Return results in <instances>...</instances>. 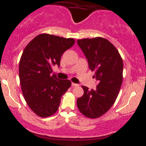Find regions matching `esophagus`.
<instances>
[{"instance_id": "1", "label": "esophagus", "mask_w": 146, "mask_h": 146, "mask_svg": "<svg viewBox=\"0 0 146 146\" xmlns=\"http://www.w3.org/2000/svg\"><path fill=\"white\" fill-rule=\"evenodd\" d=\"M71 85H72V86H73V87H77V86H78V84L74 83V82H72Z\"/></svg>"}]
</instances>
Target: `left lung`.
Listing matches in <instances>:
<instances>
[{"label":"left lung","instance_id":"left-lung-1","mask_svg":"<svg viewBox=\"0 0 146 146\" xmlns=\"http://www.w3.org/2000/svg\"><path fill=\"white\" fill-rule=\"evenodd\" d=\"M78 45L88 60L89 68L98 84L96 89L82 86L84 94L77 100V106L83 115L98 118L105 114L117 99L123 80V61L118 50L102 37L78 40Z\"/></svg>","mask_w":146,"mask_h":146}]
</instances>
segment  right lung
<instances>
[{"label": "right lung", "mask_w": 146, "mask_h": 146, "mask_svg": "<svg viewBox=\"0 0 146 146\" xmlns=\"http://www.w3.org/2000/svg\"><path fill=\"white\" fill-rule=\"evenodd\" d=\"M74 44L72 38L42 34L23 51L19 64L22 92L31 110L39 117L54 114L71 85L69 80L58 79L51 73L52 66L59 67L61 56Z\"/></svg>", "instance_id": "obj_1"}]
</instances>
